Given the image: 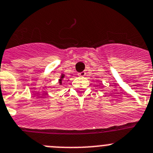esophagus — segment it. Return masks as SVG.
I'll return each mask as SVG.
<instances>
[{
	"mask_svg": "<svg viewBox=\"0 0 153 153\" xmlns=\"http://www.w3.org/2000/svg\"><path fill=\"white\" fill-rule=\"evenodd\" d=\"M78 75H79V76H81V77L85 76V75H86V72H80V73H78Z\"/></svg>",
	"mask_w": 153,
	"mask_h": 153,
	"instance_id": "esophagus-1",
	"label": "esophagus"
}]
</instances>
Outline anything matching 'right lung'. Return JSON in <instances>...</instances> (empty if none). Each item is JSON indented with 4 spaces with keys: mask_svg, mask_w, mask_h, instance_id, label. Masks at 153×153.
I'll return each instance as SVG.
<instances>
[{
    "mask_svg": "<svg viewBox=\"0 0 153 153\" xmlns=\"http://www.w3.org/2000/svg\"><path fill=\"white\" fill-rule=\"evenodd\" d=\"M64 78H65V75H64V74H62V75H61V76H60V78H59V84L60 85H62V80L64 79Z\"/></svg>",
    "mask_w": 153,
    "mask_h": 153,
    "instance_id": "obj_1",
    "label": "right lung"
}]
</instances>
